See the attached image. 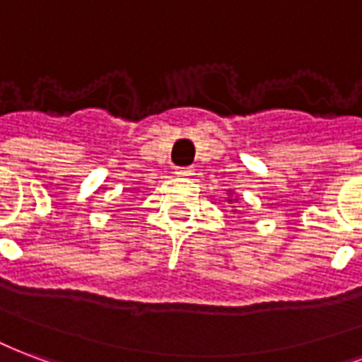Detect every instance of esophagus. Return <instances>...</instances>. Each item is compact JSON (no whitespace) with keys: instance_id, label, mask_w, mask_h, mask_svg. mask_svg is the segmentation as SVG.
I'll return each mask as SVG.
<instances>
[{"instance_id":"esophagus-1","label":"esophagus","mask_w":362,"mask_h":362,"mask_svg":"<svg viewBox=\"0 0 362 362\" xmlns=\"http://www.w3.org/2000/svg\"><path fill=\"white\" fill-rule=\"evenodd\" d=\"M175 175L177 177H191L192 168H175Z\"/></svg>"}]
</instances>
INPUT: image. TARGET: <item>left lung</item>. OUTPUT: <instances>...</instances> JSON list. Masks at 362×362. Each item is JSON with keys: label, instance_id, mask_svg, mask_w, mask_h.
<instances>
[{"label": "left lung", "instance_id": "1", "mask_svg": "<svg viewBox=\"0 0 362 362\" xmlns=\"http://www.w3.org/2000/svg\"><path fill=\"white\" fill-rule=\"evenodd\" d=\"M229 197H231V192H228ZM233 200H237V199H228V202H233Z\"/></svg>", "mask_w": 362, "mask_h": 362}]
</instances>
